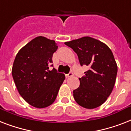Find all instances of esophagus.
Returning a JSON list of instances; mask_svg holds the SVG:
<instances>
[{
	"label": "esophagus",
	"mask_w": 131,
	"mask_h": 131,
	"mask_svg": "<svg viewBox=\"0 0 131 131\" xmlns=\"http://www.w3.org/2000/svg\"><path fill=\"white\" fill-rule=\"evenodd\" d=\"M73 73H69L67 74V75H66V78H70V77H73Z\"/></svg>",
	"instance_id": "34e87169"
}]
</instances>
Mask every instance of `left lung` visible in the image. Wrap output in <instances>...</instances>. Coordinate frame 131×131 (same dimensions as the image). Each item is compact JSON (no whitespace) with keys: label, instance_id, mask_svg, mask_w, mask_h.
<instances>
[{"label":"left lung","instance_id":"left-lung-1","mask_svg":"<svg viewBox=\"0 0 131 131\" xmlns=\"http://www.w3.org/2000/svg\"><path fill=\"white\" fill-rule=\"evenodd\" d=\"M77 53L81 66L90 69L79 78L80 87L73 90L78 105L94 109L103 104L112 93L116 82L118 67L112 50L107 45L90 37L65 42Z\"/></svg>","mask_w":131,"mask_h":131}]
</instances>
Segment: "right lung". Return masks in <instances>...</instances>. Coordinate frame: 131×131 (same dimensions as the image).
<instances>
[{"instance_id": "1", "label": "right lung", "mask_w": 131, "mask_h": 131, "mask_svg": "<svg viewBox=\"0 0 131 131\" xmlns=\"http://www.w3.org/2000/svg\"><path fill=\"white\" fill-rule=\"evenodd\" d=\"M57 49L55 41L39 36L24 46L15 56L12 67L15 86L21 97L35 107H47L53 103L65 79L54 68L49 69Z\"/></svg>"}]
</instances>
